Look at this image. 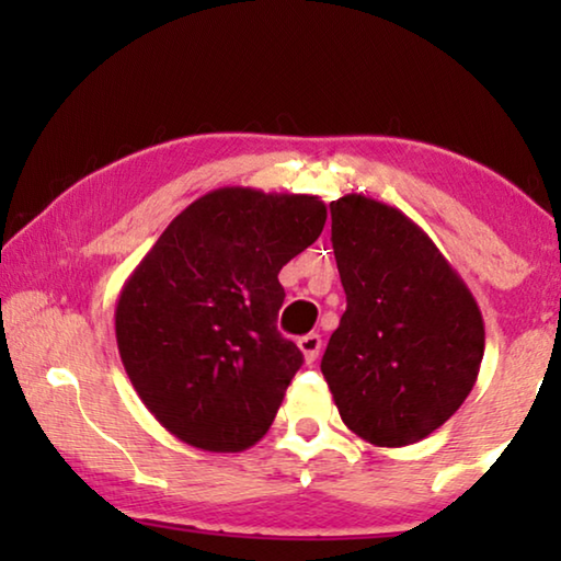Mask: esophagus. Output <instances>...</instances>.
<instances>
[{"label":"esophagus","mask_w":561,"mask_h":561,"mask_svg":"<svg viewBox=\"0 0 561 561\" xmlns=\"http://www.w3.org/2000/svg\"><path fill=\"white\" fill-rule=\"evenodd\" d=\"M298 350L304 352V359L311 365L313 359L319 357V352H321V334H317V332L304 334L301 340H298Z\"/></svg>","instance_id":"34e87169"}]
</instances>
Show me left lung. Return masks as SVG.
<instances>
[{"instance_id": "1", "label": "left lung", "mask_w": 561, "mask_h": 561, "mask_svg": "<svg viewBox=\"0 0 561 561\" xmlns=\"http://www.w3.org/2000/svg\"><path fill=\"white\" fill-rule=\"evenodd\" d=\"M329 209L347 311L321 373L352 434L375 447L416 444L478 380L480 306L432 237L396 206L347 194Z\"/></svg>"}]
</instances>
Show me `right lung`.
I'll list each match as a JSON object with an SVG mask.
<instances>
[{"mask_svg":"<svg viewBox=\"0 0 561 561\" xmlns=\"http://www.w3.org/2000/svg\"><path fill=\"white\" fill-rule=\"evenodd\" d=\"M327 204L225 186L188 204L119 290L114 332L140 401L204 451H244L278 413L301 350L275 327L280 267L319 240Z\"/></svg>","mask_w":561,"mask_h":561,"instance_id":"right-lung-1","label":"right lung"}]
</instances>
